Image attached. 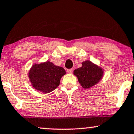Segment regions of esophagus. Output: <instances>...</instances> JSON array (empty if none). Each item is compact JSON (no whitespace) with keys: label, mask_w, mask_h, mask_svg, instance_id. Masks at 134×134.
Segmentation results:
<instances>
[{"label":"esophagus","mask_w":134,"mask_h":134,"mask_svg":"<svg viewBox=\"0 0 134 134\" xmlns=\"http://www.w3.org/2000/svg\"><path fill=\"white\" fill-rule=\"evenodd\" d=\"M73 71V69H68L67 72L68 73H72Z\"/></svg>","instance_id":"1"}]
</instances>
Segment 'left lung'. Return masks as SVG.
I'll return each mask as SVG.
<instances>
[{
    "label": "left lung",
    "instance_id": "1",
    "mask_svg": "<svg viewBox=\"0 0 134 134\" xmlns=\"http://www.w3.org/2000/svg\"><path fill=\"white\" fill-rule=\"evenodd\" d=\"M82 64V67L74 71V75L77 77L82 87L90 88L99 81L103 75V71L90 61L83 62Z\"/></svg>",
    "mask_w": 134,
    "mask_h": 134
}]
</instances>
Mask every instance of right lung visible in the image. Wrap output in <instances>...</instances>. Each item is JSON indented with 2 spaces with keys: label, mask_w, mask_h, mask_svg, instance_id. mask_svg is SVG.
I'll return each mask as SVG.
<instances>
[{
  "label": "right lung",
  "mask_w": 134,
  "mask_h": 134,
  "mask_svg": "<svg viewBox=\"0 0 134 134\" xmlns=\"http://www.w3.org/2000/svg\"><path fill=\"white\" fill-rule=\"evenodd\" d=\"M65 74V70L62 67L47 62L33 66L29 75L32 86L35 90L48 93L58 86L61 78Z\"/></svg>",
  "instance_id": "right-lung-1"
}]
</instances>
